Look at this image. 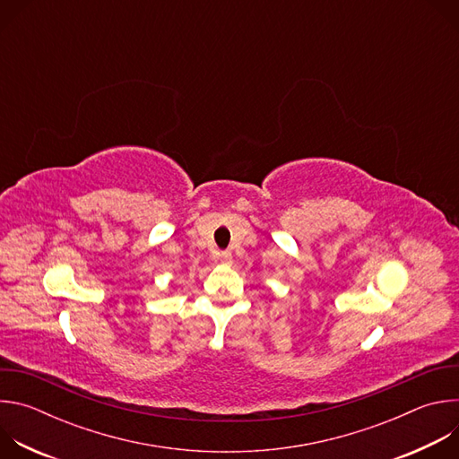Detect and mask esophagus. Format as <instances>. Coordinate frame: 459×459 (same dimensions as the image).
Wrapping results in <instances>:
<instances>
[{"mask_svg": "<svg viewBox=\"0 0 459 459\" xmlns=\"http://www.w3.org/2000/svg\"><path fill=\"white\" fill-rule=\"evenodd\" d=\"M218 261H220V264L227 265V264H230V261H232V254L230 252H220L218 254Z\"/></svg>", "mask_w": 459, "mask_h": 459, "instance_id": "34e87169", "label": "esophagus"}]
</instances>
